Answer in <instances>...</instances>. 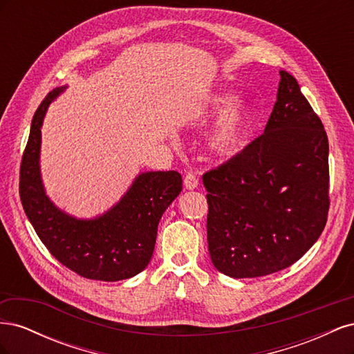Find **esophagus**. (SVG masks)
I'll return each instance as SVG.
<instances>
[{
  "instance_id": "1",
  "label": "esophagus",
  "mask_w": 354,
  "mask_h": 354,
  "mask_svg": "<svg viewBox=\"0 0 354 354\" xmlns=\"http://www.w3.org/2000/svg\"><path fill=\"white\" fill-rule=\"evenodd\" d=\"M198 185H199V178H198L194 173L186 174V177H185V187H186L187 190L196 189Z\"/></svg>"
}]
</instances>
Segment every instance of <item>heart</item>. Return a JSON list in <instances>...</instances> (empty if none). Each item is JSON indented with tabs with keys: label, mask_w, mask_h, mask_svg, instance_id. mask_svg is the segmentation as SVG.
Returning <instances> with one entry per match:
<instances>
[{
	"label": "heart",
	"mask_w": 354,
	"mask_h": 354,
	"mask_svg": "<svg viewBox=\"0 0 354 354\" xmlns=\"http://www.w3.org/2000/svg\"><path fill=\"white\" fill-rule=\"evenodd\" d=\"M234 102L232 94H217L208 102L207 113H221L211 130L207 143L212 152L224 155L236 149L248 133L254 112L248 104Z\"/></svg>",
	"instance_id": "obj_1"
}]
</instances>
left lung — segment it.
Segmentation results:
<instances>
[{
  "mask_svg": "<svg viewBox=\"0 0 354 354\" xmlns=\"http://www.w3.org/2000/svg\"><path fill=\"white\" fill-rule=\"evenodd\" d=\"M328 136L297 80L281 82L264 133L202 176L214 267L236 279L286 269L312 248L329 209Z\"/></svg>",
  "mask_w": 354,
  "mask_h": 354,
  "instance_id": "1",
  "label": "left lung"
}]
</instances>
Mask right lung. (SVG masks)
Returning a JSON list of instances; mask_svg holds the SVG:
<instances>
[{
	"instance_id": "right-lung-1",
	"label": "right lung",
	"mask_w": 354,
	"mask_h": 354,
	"mask_svg": "<svg viewBox=\"0 0 354 354\" xmlns=\"http://www.w3.org/2000/svg\"><path fill=\"white\" fill-rule=\"evenodd\" d=\"M65 88L50 91L32 120L20 165V201L38 238L63 266L93 281L128 279L151 261L159 220L178 196L183 180L177 171H147L100 217L81 220L60 211L42 186L39 149L48 104Z\"/></svg>"
}]
</instances>
